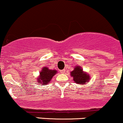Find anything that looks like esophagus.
<instances>
[{"instance_id": "obj_1", "label": "esophagus", "mask_w": 123, "mask_h": 123, "mask_svg": "<svg viewBox=\"0 0 123 123\" xmlns=\"http://www.w3.org/2000/svg\"><path fill=\"white\" fill-rule=\"evenodd\" d=\"M64 72H65V69H63V70H61V73H64Z\"/></svg>"}]
</instances>
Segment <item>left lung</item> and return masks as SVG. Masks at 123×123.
I'll return each mask as SVG.
<instances>
[{"mask_svg":"<svg viewBox=\"0 0 123 123\" xmlns=\"http://www.w3.org/2000/svg\"><path fill=\"white\" fill-rule=\"evenodd\" d=\"M71 76L73 77V81L78 84L83 85L88 83L90 76L86 72H84L80 66H77L74 68V70L70 73Z\"/></svg>","mask_w":123,"mask_h":123,"instance_id":"1","label":"left lung"}]
</instances>
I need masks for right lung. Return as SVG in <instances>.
I'll return each mask as SVG.
<instances>
[{
	"instance_id": "add662e5",
	"label": "right lung",
	"mask_w": 123,
	"mask_h": 123,
	"mask_svg": "<svg viewBox=\"0 0 123 123\" xmlns=\"http://www.w3.org/2000/svg\"><path fill=\"white\" fill-rule=\"evenodd\" d=\"M57 73L55 70H50L47 67H44L40 73V76L37 79L38 83H41L42 85L48 84L52 79L53 77Z\"/></svg>"
}]
</instances>
